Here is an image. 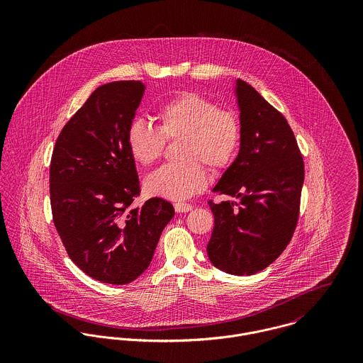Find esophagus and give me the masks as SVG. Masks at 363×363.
I'll return each instance as SVG.
<instances>
[{"label":"esophagus","instance_id":"obj_1","mask_svg":"<svg viewBox=\"0 0 363 363\" xmlns=\"http://www.w3.org/2000/svg\"><path fill=\"white\" fill-rule=\"evenodd\" d=\"M174 209L179 212V213H183V212H189L193 209L191 204H187V203H176L174 204Z\"/></svg>","mask_w":363,"mask_h":363}]
</instances>
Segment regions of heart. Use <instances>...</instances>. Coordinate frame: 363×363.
<instances>
[{
  "label": "heart",
  "mask_w": 363,
  "mask_h": 363,
  "mask_svg": "<svg viewBox=\"0 0 363 363\" xmlns=\"http://www.w3.org/2000/svg\"><path fill=\"white\" fill-rule=\"evenodd\" d=\"M156 127L135 120L125 135L131 157L151 166L162 156L166 141L183 138L180 157L183 162L166 163L145 180L150 194L173 201L191 199L206 189L207 170H225L238 155L243 128L239 116L219 108L207 96L183 91L160 104L156 110Z\"/></svg>",
  "instance_id": "1"
}]
</instances>
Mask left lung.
I'll list each match as a JSON object with an SVG mask.
<instances>
[{
  "label": "left lung",
  "mask_w": 363,
  "mask_h": 363,
  "mask_svg": "<svg viewBox=\"0 0 363 363\" xmlns=\"http://www.w3.org/2000/svg\"><path fill=\"white\" fill-rule=\"evenodd\" d=\"M236 85L242 145L213 191L240 203L208 201L215 223L207 252L216 268L253 275L278 259L292 239L305 163L284 114L247 82Z\"/></svg>",
  "instance_id": "1"
}]
</instances>
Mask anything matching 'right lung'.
Segmentation results:
<instances>
[{
    "instance_id": "obj_1",
    "label": "right lung",
    "mask_w": 363,
    "mask_h": 363,
    "mask_svg": "<svg viewBox=\"0 0 363 363\" xmlns=\"http://www.w3.org/2000/svg\"><path fill=\"white\" fill-rule=\"evenodd\" d=\"M145 91L141 81L101 85L62 127L50 162L52 222L86 275L111 285L138 278L151 264L174 215L163 199L134 206L141 187L125 135Z\"/></svg>"
}]
</instances>
